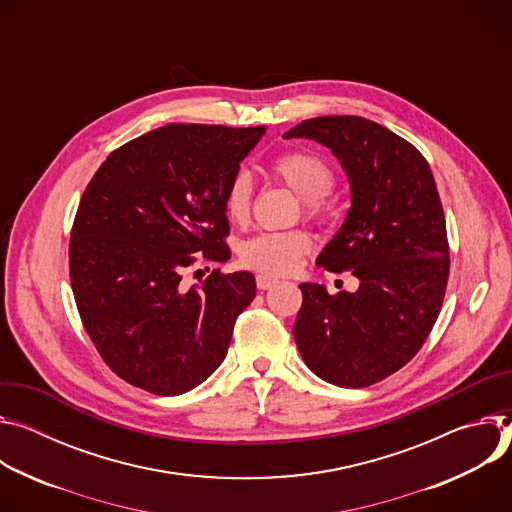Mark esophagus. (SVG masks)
I'll return each instance as SVG.
<instances>
[{
    "instance_id": "34e87169",
    "label": "esophagus",
    "mask_w": 512,
    "mask_h": 512,
    "mask_svg": "<svg viewBox=\"0 0 512 512\" xmlns=\"http://www.w3.org/2000/svg\"><path fill=\"white\" fill-rule=\"evenodd\" d=\"M276 282H278V278L268 276V274H258V276H256V287H258V289H262V291H266V289L274 287Z\"/></svg>"
}]
</instances>
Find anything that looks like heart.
Segmentation results:
<instances>
[{
    "instance_id": "obj_1",
    "label": "heart",
    "mask_w": 512,
    "mask_h": 512,
    "mask_svg": "<svg viewBox=\"0 0 512 512\" xmlns=\"http://www.w3.org/2000/svg\"><path fill=\"white\" fill-rule=\"evenodd\" d=\"M272 173L287 187H291L299 197L307 215H325V197L335 187V175L327 160L309 150H289L278 154L272 164ZM254 185L246 170L236 173L223 191V211L225 217L236 225H244L252 211ZM313 248V236L303 227L282 232H260L244 240L238 248L240 262L246 268L264 274H291L299 268L301 258Z\"/></svg>"
}]
</instances>
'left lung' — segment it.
Segmentation results:
<instances>
[{
  "instance_id": "obj_1",
  "label": "left lung",
  "mask_w": 512,
  "mask_h": 512,
  "mask_svg": "<svg viewBox=\"0 0 512 512\" xmlns=\"http://www.w3.org/2000/svg\"><path fill=\"white\" fill-rule=\"evenodd\" d=\"M285 138L315 140L342 162L352 207L319 264L360 280L337 295L299 285L297 348L325 382L376 384L413 360L443 305L449 244L431 168L411 142L358 116L305 120Z\"/></svg>"
}]
</instances>
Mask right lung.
Wrapping results in <instances>:
<instances>
[{"label": "right lung", "mask_w": 512, "mask_h": 512, "mask_svg": "<svg viewBox=\"0 0 512 512\" xmlns=\"http://www.w3.org/2000/svg\"><path fill=\"white\" fill-rule=\"evenodd\" d=\"M266 128L168 124L113 150L87 185L71 230L75 303L103 362L158 396L199 386L223 362L250 272L215 268L185 289L203 254L225 262L223 191Z\"/></svg>", "instance_id": "right-lung-1"}]
</instances>
